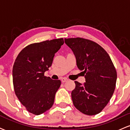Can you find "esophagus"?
<instances>
[{"instance_id":"obj_1","label":"esophagus","mask_w":130,"mask_h":130,"mask_svg":"<svg viewBox=\"0 0 130 130\" xmlns=\"http://www.w3.org/2000/svg\"><path fill=\"white\" fill-rule=\"evenodd\" d=\"M68 80V79L67 78H65V77H63V78H62V79H61V81H62V83H66Z\"/></svg>"}]
</instances>
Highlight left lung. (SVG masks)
<instances>
[{
    "label": "left lung",
    "mask_w": 130,
    "mask_h": 130,
    "mask_svg": "<svg viewBox=\"0 0 130 130\" xmlns=\"http://www.w3.org/2000/svg\"><path fill=\"white\" fill-rule=\"evenodd\" d=\"M73 52L77 68L86 74V83L74 81L71 98L83 114L100 113L109 101L116 87L117 71L107 52L96 43L83 38H65Z\"/></svg>",
    "instance_id": "8db88e82"
}]
</instances>
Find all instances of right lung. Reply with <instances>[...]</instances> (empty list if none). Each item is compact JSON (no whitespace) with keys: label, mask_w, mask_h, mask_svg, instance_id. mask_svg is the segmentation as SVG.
Instances as JSON below:
<instances>
[{"label":"right lung","mask_w":130,"mask_h":130,"mask_svg":"<svg viewBox=\"0 0 130 130\" xmlns=\"http://www.w3.org/2000/svg\"><path fill=\"white\" fill-rule=\"evenodd\" d=\"M63 43V38L32 43L16 57L13 67L14 92L22 105L33 114H41L53 106L61 81L51 79L44 74Z\"/></svg>","instance_id":"1"}]
</instances>
